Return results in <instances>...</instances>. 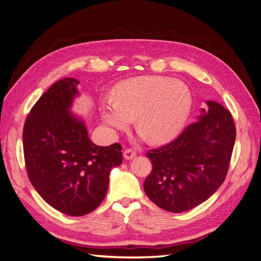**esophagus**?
Returning <instances> with one entry per match:
<instances>
[{
    "mask_svg": "<svg viewBox=\"0 0 261 261\" xmlns=\"http://www.w3.org/2000/svg\"><path fill=\"white\" fill-rule=\"evenodd\" d=\"M123 155L125 158V160H132L136 156V152L134 151L133 149H125L123 152Z\"/></svg>",
    "mask_w": 261,
    "mask_h": 261,
    "instance_id": "esophagus-1",
    "label": "esophagus"
}]
</instances>
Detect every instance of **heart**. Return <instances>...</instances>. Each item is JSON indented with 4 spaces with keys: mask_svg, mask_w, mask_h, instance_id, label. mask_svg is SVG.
<instances>
[{
    "mask_svg": "<svg viewBox=\"0 0 261 261\" xmlns=\"http://www.w3.org/2000/svg\"><path fill=\"white\" fill-rule=\"evenodd\" d=\"M114 99L103 100L100 112L111 130L127 127L136 117V126L152 143L175 137L192 108V94L179 81L161 76H140L117 85Z\"/></svg>",
    "mask_w": 261,
    "mask_h": 261,
    "instance_id": "heart-1",
    "label": "heart"
}]
</instances>
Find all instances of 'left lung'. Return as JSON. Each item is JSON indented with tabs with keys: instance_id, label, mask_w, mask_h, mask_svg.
I'll return each instance as SVG.
<instances>
[{
	"instance_id": "left-lung-1",
	"label": "left lung",
	"mask_w": 261,
	"mask_h": 261,
	"mask_svg": "<svg viewBox=\"0 0 261 261\" xmlns=\"http://www.w3.org/2000/svg\"><path fill=\"white\" fill-rule=\"evenodd\" d=\"M198 121L171 144L147 156L152 171L144 189L158 207L185 212L206 201L222 185L230 164L236 132L231 113L216 101H206Z\"/></svg>"
}]
</instances>
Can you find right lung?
Returning <instances> with one entry per match:
<instances>
[{
  "mask_svg": "<svg viewBox=\"0 0 261 261\" xmlns=\"http://www.w3.org/2000/svg\"><path fill=\"white\" fill-rule=\"evenodd\" d=\"M80 82L63 78L31 109L22 132L28 177L42 199L58 211L81 217L105 199L112 169L122 163V146L94 145L85 121L72 112Z\"/></svg>",
  "mask_w": 261,
  "mask_h": 261,
  "instance_id": "add662e5",
  "label": "right lung"
}]
</instances>
